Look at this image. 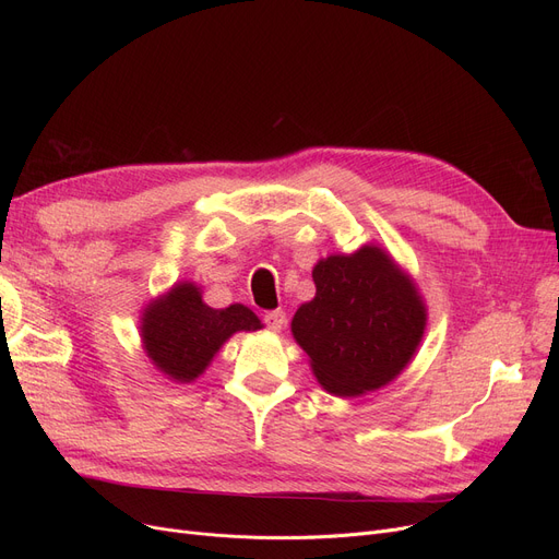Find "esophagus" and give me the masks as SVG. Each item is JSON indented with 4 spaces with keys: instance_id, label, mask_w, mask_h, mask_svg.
<instances>
[{
    "instance_id": "1",
    "label": "esophagus",
    "mask_w": 559,
    "mask_h": 559,
    "mask_svg": "<svg viewBox=\"0 0 559 559\" xmlns=\"http://www.w3.org/2000/svg\"><path fill=\"white\" fill-rule=\"evenodd\" d=\"M264 319V324H267V329L270 331H274V333H281L283 331V326H285V312L283 310H272V312H267L262 317Z\"/></svg>"
}]
</instances>
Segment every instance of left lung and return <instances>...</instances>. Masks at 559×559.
<instances>
[{
  "instance_id": "8db88e82",
  "label": "left lung",
  "mask_w": 559,
  "mask_h": 559,
  "mask_svg": "<svg viewBox=\"0 0 559 559\" xmlns=\"http://www.w3.org/2000/svg\"><path fill=\"white\" fill-rule=\"evenodd\" d=\"M312 278L314 299L292 317V335L317 383L340 399L390 385L417 356L428 324L415 278L378 245L321 258Z\"/></svg>"
}]
</instances>
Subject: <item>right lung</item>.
<instances>
[{
	"instance_id": "1",
	"label": "right lung",
	"mask_w": 559,
	"mask_h": 559,
	"mask_svg": "<svg viewBox=\"0 0 559 559\" xmlns=\"http://www.w3.org/2000/svg\"><path fill=\"white\" fill-rule=\"evenodd\" d=\"M262 321L242 304L211 308L194 281L174 283L144 306L140 317L142 350L171 383L188 385L211 367L235 333H253Z\"/></svg>"
}]
</instances>
